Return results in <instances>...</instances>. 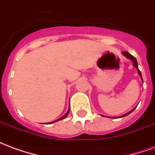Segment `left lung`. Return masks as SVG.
<instances>
[{"mask_svg": "<svg viewBox=\"0 0 155 155\" xmlns=\"http://www.w3.org/2000/svg\"><path fill=\"white\" fill-rule=\"evenodd\" d=\"M122 54H123L124 57L127 58L128 60H130V61H132L133 66L134 68H136V69H137V71H138V74H139V75H140V78H141V81H142V82H143V79H142V74H141V72H140V70H139V67H138V62H137L136 59L134 57L133 55H131V54H130L129 52H127V51H123V52H122ZM134 109H135V108H134L133 110H131L129 111L128 113L123 114V115H121V116H120L119 118H122V117H124V116H126V115H128V114H130V113H132V112L134 110ZM101 116H104V115H102V114H101ZM104 117H105V116H104ZM109 118H112V117H109Z\"/></svg>", "mask_w": 155, "mask_h": 155, "instance_id": "1", "label": "left lung"}]
</instances>
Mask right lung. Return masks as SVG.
Masks as SVG:
<instances>
[{
  "mask_svg": "<svg viewBox=\"0 0 155 155\" xmlns=\"http://www.w3.org/2000/svg\"><path fill=\"white\" fill-rule=\"evenodd\" d=\"M69 113H70V109H69V110H68L67 112H66V113H65V114H64V115H63V116L61 117V118H60V119H58V120H54V121H52V122H50V123H48V124H52V123H54V122H56V121H59V120H63V119H64V118H65V117L67 116L68 114H69Z\"/></svg>",
  "mask_w": 155,
  "mask_h": 155,
  "instance_id": "add662e5",
  "label": "right lung"
}]
</instances>
